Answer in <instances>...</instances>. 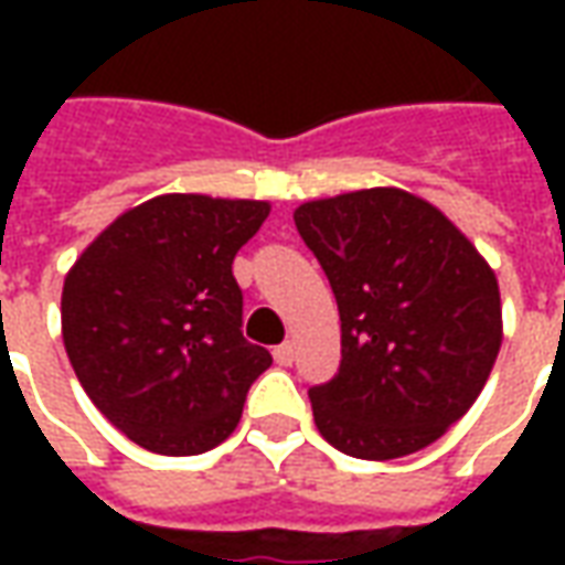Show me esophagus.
Returning a JSON list of instances; mask_svg holds the SVG:
<instances>
[{"label":"esophagus","instance_id":"obj_1","mask_svg":"<svg viewBox=\"0 0 565 565\" xmlns=\"http://www.w3.org/2000/svg\"><path fill=\"white\" fill-rule=\"evenodd\" d=\"M294 356H296L294 342H284L275 348V363H278V366H290V363H294Z\"/></svg>","mask_w":565,"mask_h":565}]
</instances>
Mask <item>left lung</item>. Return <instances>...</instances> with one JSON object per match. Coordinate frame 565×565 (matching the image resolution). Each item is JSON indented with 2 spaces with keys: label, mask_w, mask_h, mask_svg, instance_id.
I'll use <instances>...</instances> for the list:
<instances>
[{
  "label": "left lung",
  "mask_w": 565,
  "mask_h": 565,
  "mask_svg": "<svg viewBox=\"0 0 565 565\" xmlns=\"http://www.w3.org/2000/svg\"><path fill=\"white\" fill-rule=\"evenodd\" d=\"M294 221L342 318L339 375L308 391L320 436L360 460L433 445L497 363L493 269L436 205L399 186L302 202Z\"/></svg>",
  "instance_id": "obj_1"
}]
</instances>
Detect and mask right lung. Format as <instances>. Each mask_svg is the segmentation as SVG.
Wrapping results in <instances>:
<instances>
[{"label":"right lung","mask_w":565,"mask_h":565,"mask_svg":"<svg viewBox=\"0 0 565 565\" xmlns=\"http://www.w3.org/2000/svg\"><path fill=\"white\" fill-rule=\"evenodd\" d=\"M259 199L166 193L124 211L63 284V344L93 405L136 445L193 457L230 438L271 354L242 335L238 247Z\"/></svg>","instance_id":"1"}]
</instances>
